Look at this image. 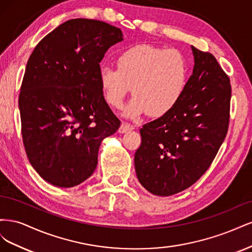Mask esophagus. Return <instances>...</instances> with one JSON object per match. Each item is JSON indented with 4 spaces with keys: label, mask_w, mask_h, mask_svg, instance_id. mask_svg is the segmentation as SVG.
Masks as SVG:
<instances>
[{
    "label": "esophagus",
    "mask_w": 252,
    "mask_h": 252,
    "mask_svg": "<svg viewBox=\"0 0 252 252\" xmlns=\"http://www.w3.org/2000/svg\"><path fill=\"white\" fill-rule=\"evenodd\" d=\"M132 129H133V126L129 125V124H127V123H122L121 126H120V128H119V132H120V133H125V132H127V131L132 130Z\"/></svg>",
    "instance_id": "esophagus-1"
}]
</instances>
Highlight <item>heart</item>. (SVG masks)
Wrapping results in <instances>:
<instances>
[{
    "instance_id": "b5f03b06",
    "label": "heart",
    "mask_w": 252,
    "mask_h": 252,
    "mask_svg": "<svg viewBox=\"0 0 252 252\" xmlns=\"http://www.w3.org/2000/svg\"><path fill=\"white\" fill-rule=\"evenodd\" d=\"M117 70L102 67L98 72L103 95L120 109L132 87V97L125 116L136 118L147 112L159 118L169 113L181 101L188 86L189 67L177 49L138 44L122 51L116 60Z\"/></svg>"
}]
</instances>
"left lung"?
<instances>
[{"label":"left lung","instance_id":"obj_1","mask_svg":"<svg viewBox=\"0 0 252 252\" xmlns=\"http://www.w3.org/2000/svg\"><path fill=\"white\" fill-rule=\"evenodd\" d=\"M194 66L178 105L143 125L134 155L136 177L152 194L187 189L211 165L229 124V78L209 52L191 46Z\"/></svg>","mask_w":252,"mask_h":252}]
</instances>
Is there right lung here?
I'll return each mask as SVG.
<instances>
[{
    "instance_id": "1",
    "label": "right lung",
    "mask_w": 252,
    "mask_h": 252,
    "mask_svg": "<svg viewBox=\"0 0 252 252\" xmlns=\"http://www.w3.org/2000/svg\"><path fill=\"white\" fill-rule=\"evenodd\" d=\"M122 41L120 28L73 19L45 36L28 60L19 96L23 143L34 170L53 186L87 180L102 141L120 127L98 72L105 52Z\"/></svg>"
}]
</instances>
